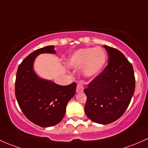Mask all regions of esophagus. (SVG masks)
<instances>
[{
	"mask_svg": "<svg viewBox=\"0 0 148 148\" xmlns=\"http://www.w3.org/2000/svg\"><path fill=\"white\" fill-rule=\"evenodd\" d=\"M84 90V87H83V84L82 82L79 83L77 85V88H76V92H83Z\"/></svg>",
	"mask_w": 148,
	"mask_h": 148,
	"instance_id": "esophagus-1",
	"label": "esophagus"
}]
</instances>
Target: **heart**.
Here are the masks:
<instances>
[{
    "mask_svg": "<svg viewBox=\"0 0 148 148\" xmlns=\"http://www.w3.org/2000/svg\"><path fill=\"white\" fill-rule=\"evenodd\" d=\"M107 61L106 51L100 47L83 48L71 56L68 64L75 68H81L86 77H94L102 71Z\"/></svg>",
    "mask_w": 148,
    "mask_h": 148,
    "instance_id": "obj_1",
    "label": "heart"
}]
</instances>
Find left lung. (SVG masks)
<instances>
[{
  "instance_id": "obj_1",
  "label": "left lung",
  "mask_w": 148,
  "mask_h": 148,
  "mask_svg": "<svg viewBox=\"0 0 148 148\" xmlns=\"http://www.w3.org/2000/svg\"><path fill=\"white\" fill-rule=\"evenodd\" d=\"M108 65L84 89L85 115L94 123L109 124L123 115L134 94L135 78L132 65L124 55L104 45Z\"/></svg>"
}]
</instances>
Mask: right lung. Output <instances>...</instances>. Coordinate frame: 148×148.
<instances>
[{"mask_svg":"<svg viewBox=\"0 0 148 148\" xmlns=\"http://www.w3.org/2000/svg\"><path fill=\"white\" fill-rule=\"evenodd\" d=\"M41 53H56L48 45L30 53L19 65L15 92L19 107L29 120L40 127L57 125L63 118L68 101L74 96L75 83L60 85L40 78L33 71L35 59Z\"/></svg>","mask_w":148,"mask_h":148,"instance_id":"right-lung-1","label":"right lung"}]
</instances>
